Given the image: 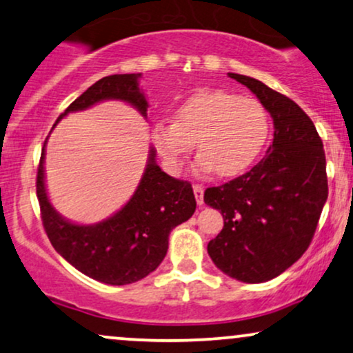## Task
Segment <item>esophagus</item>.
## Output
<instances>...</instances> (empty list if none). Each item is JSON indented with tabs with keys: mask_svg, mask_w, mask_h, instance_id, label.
Listing matches in <instances>:
<instances>
[{
	"mask_svg": "<svg viewBox=\"0 0 353 353\" xmlns=\"http://www.w3.org/2000/svg\"><path fill=\"white\" fill-rule=\"evenodd\" d=\"M194 194H195V200H197L199 205L203 203V187L195 184L194 185Z\"/></svg>",
	"mask_w": 353,
	"mask_h": 353,
	"instance_id": "esophagus-1",
	"label": "esophagus"
}]
</instances>
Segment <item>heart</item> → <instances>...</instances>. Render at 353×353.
<instances>
[{
  "label": "heart",
  "mask_w": 353,
  "mask_h": 353,
  "mask_svg": "<svg viewBox=\"0 0 353 353\" xmlns=\"http://www.w3.org/2000/svg\"><path fill=\"white\" fill-rule=\"evenodd\" d=\"M269 133L270 119L261 102L216 89L187 97L174 122L154 125L151 140L168 171L179 172L197 143L199 172L234 177L252 166Z\"/></svg>",
  "instance_id": "heart-1"
}]
</instances>
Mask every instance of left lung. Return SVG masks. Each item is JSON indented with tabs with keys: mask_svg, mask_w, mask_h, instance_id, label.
<instances>
[{
	"mask_svg": "<svg viewBox=\"0 0 353 353\" xmlns=\"http://www.w3.org/2000/svg\"><path fill=\"white\" fill-rule=\"evenodd\" d=\"M228 77L257 96L275 132L251 171L205 190L203 202L225 221L207 249L223 274L262 283L295 264L313 239L327 200L325 154L313 120L296 102L259 79Z\"/></svg>",
	"mask_w": 353,
	"mask_h": 353,
	"instance_id": "1",
	"label": "left lung"
}]
</instances>
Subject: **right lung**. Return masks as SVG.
I'll use <instances>...</instances> for the list:
<instances>
[{"label": "right lung", "instance_id": "right-lung-1", "mask_svg": "<svg viewBox=\"0 0 353 353\" xmlns=\"http://www.w3.org/2000/svg\"><path fill=\"white\" fill-rule=\"evenodd\" d=\"M140 78L141 73H132L99 79L66 107L55 125L70 112L86 110L102 101L127 102L146 119L148 101L138 86ZM46 145L47 140L37 169V199L43 228L55 251L74 269L107 285L138 282L158 269L168 252L171 231L189 220L197 207L190 182L161 171L156 150L150 146L145 172L132 199L107 220L78 225L61 216L48 200Z\"/></svg>", "mask_w": 353, "mask_h": 353}]
</instances>
